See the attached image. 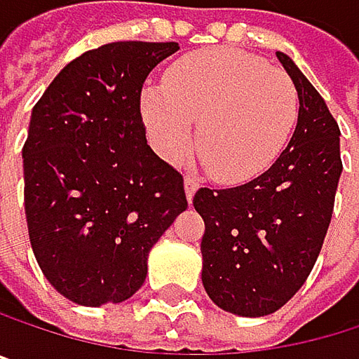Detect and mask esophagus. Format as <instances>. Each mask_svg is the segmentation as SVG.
I'll use <instances>...</instances> for the list:
<instances>
[{
	"label": "esophagus",
	"instance_id": "esophagus-1",
	"mask_svg": "<svg viewBox=\"0 0 359 359\" xmlns=\"http://www.w3.org/2000/svg\"><path fill=\"white\" fill-rule=\"evenodd\" d=\"M198 181L196 178H191V176H185V194H187V200L191 202L194 200V196H196V191H198Z\"/></svg>",
	"mask_w": 359,
	"mask_h": 359
}]
</instances>
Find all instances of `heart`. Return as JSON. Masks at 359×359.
<instances>
[{"instance_id": "1", "label": "heart", "mask_w": 359, "mask_h": 359, "mask_svg": "<svg viewBox=\"0 0 359 359\" xmlns=\"http://www.w3.org/2000/svg\"><path fill=\"white\" fill-rule=\"evenodd\" d=\"M142 117L155 151L181 161L194 147L223 183H246L282 153L299 113L292 79L259 56L210 48L176 60L163 86L140 96Z\"/></svg>"}]
</instances>
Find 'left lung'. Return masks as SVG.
Here are the masks:
<instances>
[{"label": "left lung", "instance_id": "1", "mask_svg": "<svg viewBox=\"0 0 359 359\" xmlns=\"http://www.w3.org/2000/svg\"><path fill=\"white\" fill-rule=\"evenodd\" d=\"M280 62L299 92V121L276 163L231 189L202 187V282L225 311L261 318L284 307L322 250L343 172L339 123L320 92L284 52Z\"/></svg>", "mask_w": 359, "mask_h": 359}]
</instances>
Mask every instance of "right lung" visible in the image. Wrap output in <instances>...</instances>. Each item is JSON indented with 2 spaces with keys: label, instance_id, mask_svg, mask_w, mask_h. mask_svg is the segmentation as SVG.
Returning a JSON list of instances; mask_svg holds the SVG:
<instances>
[{
  "label": "right lung",
  "instance_id": "add662e5",
  "mask_svg": "<svg viewBox=\"0 0 359 359\" xmlns=\"http://www.w3.org/2000/svg\"><path fill=\"white\" fill-rule=\"evenodd\" d=\"M176 41H113L71 60L35 102L22 147L25 215L46 280L86 307L121 303L187 208L183 174L144 138L140 92Z\"/></svg>",
  "mask_w": 359,
  "mask_h": 359
}]
</instances>
